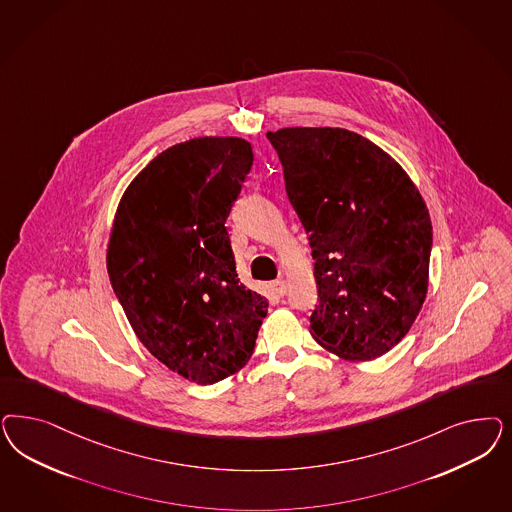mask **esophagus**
Listing matches in <instances>:
<instances>
[{
	"label": "esophagus",
	"mask_w": 512,
	"mask_h": 512,
	"mask_svg": "<svg viewBox=\"0 0 512 512\" xmlns=\"http://www.w3.org/2000/svg\"><path fill=\"white\" fill-rule=\"evenodd\" d=\"M269 288L277 297H282L286 294V282L284 281H273L269 284Z\"/></svg>",
	"instance_id": "obj_1"
}]
</instances>
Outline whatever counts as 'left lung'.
<instances>
[{"label": "left lung", "mask_w": 512, "mask_h": 512, "mask_svg": "<svg viewBox=\"0 0 512 512\" xmlns=\"http://www.w3.org/2000/svg\"><path fill=\"white\" fill-rule=\"evenodd\" d=\"M309 233L311 333L343 360H375L411 330L428 294L431 220L396 160L343 128L267 132Z\"/></svg>", "instance_id": "1"}]
</instances>
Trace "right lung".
Segmentation results:
<instances>
[{
  "instance_id": "obj_1",
  "label": "right lung",
  "mask_w": 512,
  "mask_h": 512,
  "mask_svg": "<svg viewBox=\"0 0 512 512\" xmlns=\"http://www.w3.org/2000/svg\"><path fill=\"white\" fill-rule=\"evenodd\" d=\"M252 160L239 137L164 150L126 188L109 237V279L135 335L198 384L248 362L267 314V299L237 279L224 226Z\"/></svg>"
}]
</instances>
